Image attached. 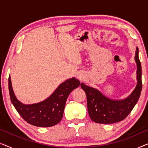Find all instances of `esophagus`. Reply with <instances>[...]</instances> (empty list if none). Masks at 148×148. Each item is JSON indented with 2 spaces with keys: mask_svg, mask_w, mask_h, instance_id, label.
I'll return each mask as SVG.
<instances>
[{
  "mask_svg": "<svg viewBox=\"0 0 148 148\" xmlns=\"http://www.w3.org/2000/svg\"><path fill=\"white\" fill-rule=\"evenodd\" d=\"M77 77L79 79H82V78H83L82 75V74H78L77 75Z\"/></svg>",
  "mask_w": 148,
  "mask_h": 148,
  "instance_id": "1",
  "label": "esophagus"
}]
</instances>
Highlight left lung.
Masks as SVG:
<instances>
[{
  "instance_id": "8db88e82",
  "label": "left lung",
  "mask_w": 148,
  "mask_h": 148,
  "mask_svg": "<svg viewBox=\"0 0 148 148\" xmlns=\"http://www.w3.org/2000/svg\"><path fill=\"white\" fill-rule=\"evenodd\" d=\"M138 53L139 50L137 48L135 57L137 66V86L132 94L125 100H112L106 98L96 89L84 84H81V87L86 94L88 113L93 121L101 124L120 122L126 118L134 108L142 89L141 66Z\"/></svg>"
}]
</instances>
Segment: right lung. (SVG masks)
Returning a JSON list of instances; mask_svg holds the SVG:
<instances>
[{
	"instance_id": "add662e5",
	"label": "right lung",
	"mask_w": 148,
	"mask_h": 148,
	"mask_svg": "<svg viewBox=\"0 0 148 148\" xmlns=\"http://www.w3.org/2000/svg\"><path fill=\"white\" fill-rule=\"evenodd\" d=\"M80 84L79 81L75 77L69 79L60 84L55 92L43 102L25 105L16 98L11 77H9V90L12 104L26 122L41 127L54 126L61 121L69 95Z\"/></svg>"
}]
</instances>
